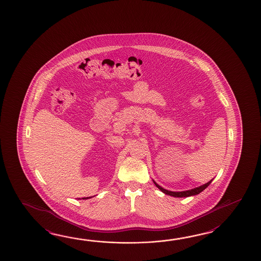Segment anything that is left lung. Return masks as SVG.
<instances>
[{"label": "left lung", "mask_w": 261, "mask_h": 261, "mask_svg": "<svg viewBox=\"0 0 261 261\" xmlns=\"http://www.w3.org/2000/svg\"><path fill=\"white\" fill-rule=\"evenodd\" d=\"M212 181H209L208 183L204 184V185H202V186H200L199 188H196V189H190V190H187V191H181V192H172V191H169V190H166V189H163V188H161V186H159L158 184L155 183V181H154V183H155V187L156 188H159V189H161V191L163 192V193H165L167 195H170V196H172V197H176V198H183V197H189V196H194V195L200 194L201 191H203L204 189L212 183Z\"/></svg>", "instance_id": "obj_1"}]
</instances>
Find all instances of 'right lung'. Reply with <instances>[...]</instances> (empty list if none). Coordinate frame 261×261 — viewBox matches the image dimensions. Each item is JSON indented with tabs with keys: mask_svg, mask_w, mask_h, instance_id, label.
<instances>
[{
	"mask_svg": "<svg viewBox=\"0 0 261 261\" xmlns=\"http://www.w3.org/2000/svg\"><path fill=\"white\" fill-rule=\"evenodd\" d=\"M83 199H88V198H83Z\"/></svg>",
	"mask_w": 261,
	"mask_h": 261,
	"instance_id": "1",
	"label": "right lung"
}]
</instances>
